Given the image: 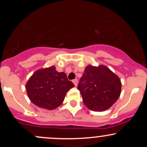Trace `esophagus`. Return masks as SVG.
<instances>
[{"instance_id":"esophagus-1","label":"esophagus","mask_w":147,"mask_h":147,"mask_svg":"<svg viewBox=\"0 0 147 147\" xmlns=\"http://www.w3.org/2000/svg\"><path fill=\"white\" fill-rule=\"evenodd\" d=\"M72 82L75 84V86H77L78 85V81H77V79H74V80H72Z\"/></svg>"}]
</instances>
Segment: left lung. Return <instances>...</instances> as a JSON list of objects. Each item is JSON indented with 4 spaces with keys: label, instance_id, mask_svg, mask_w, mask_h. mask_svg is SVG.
<instances>
[{
    "label": "left lung",
    "instance_id": "obj_1",
    "mask_svg": "<svg viewBox=\"0 0 147 147\" xmlns=\"http://www.w3.org/2000/svg\"><path fill=\"white\" fill-rule=\"evenodd\" d=\"M121 88L120 79L104 65H87L78 85L84 104L97 112L107 110L115 104Z\"/></svg>",
    "mask_w": 147,
    "mask_h": 147
}]
</instances>
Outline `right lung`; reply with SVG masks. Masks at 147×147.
<instances>
[{"mask_svg": "<svg viewBox=\"0 0 147 147\" xmlns=\"http://www.w3.org/2000/svg\"><path fill=\"white\" fill-rule=\"evenodd\" d=\"M75 86L65 72L55 66L37 70L25 85L28 97L34 104L47 110L57 109L63 103L66 92Z\"/></svg>", "mask_w": 147, "mask_h": 147, "instance_id": "1", "label": "right lung"}]
</instances>
